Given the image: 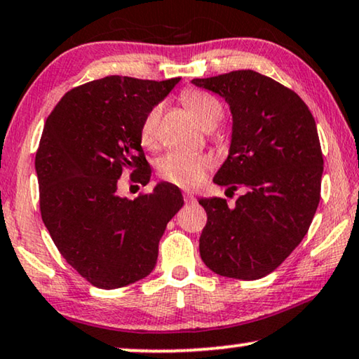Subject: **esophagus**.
Returning a JSON list of instances; mask_svg holds the SVG:
<instances>
[{"label": "esophagus", "mask_w": 359, "mask_h": 359, "mask_svg": "<svg viewBox=\"0 0 359 359\" xmlns=\"http://www.w3.org/2000/svg\"><path fill=\"white\" fill-rule=\"evenodd\" d=\"M184 200H185V203H189V205H191V203L196 201L195 196L191 195V194H185V195H184Z\"/></svg>", "instance_id": "obj_1"}]
</instances>
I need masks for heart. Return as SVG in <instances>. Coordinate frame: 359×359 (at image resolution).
Here are the masks:
<instances>
[{
  "label": "heart",
  "mask_w": 359,
  "mask_h": 359,
  "mask_svg": "<svg viewBox=\"0 0 359 359\" xmlns=\"http://www.w3.org/2000/svg\"><path fill=\"white\" fill-rule=\"evenodd\" d=\"M184 103L203 128L217 126L224 116L221 103L210 93L189 92L184 95ZM161 109V104L153 106L143 119L140 130L143 145H151L154 142ZM210 164V159L200 154L170 151L159 161L158 170L159 175L170 184L184 187V189H194L205 179Z\"/></svg>",
  "instance_id": "b5f03b06"
}]
</instances>
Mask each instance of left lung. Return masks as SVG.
Returning <instances> with one entry per match:
<instances>
[{"label":"left lung","instance_id":"1","mask_svg":"<svg viewBox=\"0 0 359 359\" xmlns=\"http://www.w3.org/2000/svg\"><path fill=\"white\" fill-rule=\"evenodd\" d=\"M191 83L226 100L232 114L231 148L212 182L247 190L233 208L200 200L208 214L201 259L219 276L261 279L298 247L318 210L324 159L316 122L295 92L259 72Z\"/></svg>","mask_w":359,"mask_h":359}]
</instances>
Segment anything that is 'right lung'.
<instances>
[{
  "label": "right lung",
  "instance_id": "1",
  "mask_svg": "<svg viewBox=\"0 0 359 359\" xmlns=\"http://www.w3.org/2000/svg\"><path fill=\"white\" fill-rule=\"evenodd\" d=\"M179 82L93 80L64 95L43 127L35 156L41 219L62 258L95 287L112 290L147 277L165 226L184 206L169 182L135 200L117 194L126 169L149 182L142 122Z\"/></svg>",
  "mask_w": 359,
  "mask_h": 359
}]
</instances>
